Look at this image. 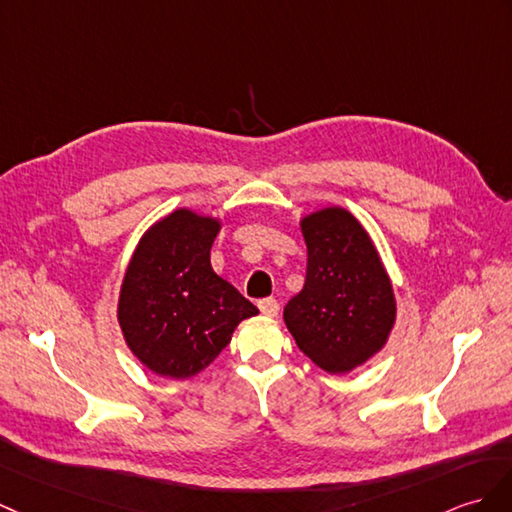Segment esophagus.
Instances as JSON below:
<instances>
[{"label":"esophagus","instance_id":"1","mask_svg":"<svg viewBox=\"0 0 512 512\" xmlns=\"http://www.w3.org/2000/svg\"><path fill=\"white\" fill-rule=\"evenodd\" d=\"M259 310H261V314L275 318L279 314V303L275 299H261L259 301Z\"/></svg>","mask_w":512,"mask_h":512}]
</instances>
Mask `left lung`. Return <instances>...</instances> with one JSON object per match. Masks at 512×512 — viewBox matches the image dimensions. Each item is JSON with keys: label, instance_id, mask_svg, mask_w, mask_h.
Returning <instances> with one entry per match:
<instances>
[{"label": "left lung", "instance_id": "1", "mask_svg": "<svg viewBox=\"0 0 512 512\" xmlns=\"http://www.w3.org/2000/svg\"><path fill=\"white\" fill-rule=\"evenodd\" d=\"M299 227L307 277L285 305V327L316 366L349 373L386 347L397 323L390 275L373 237L349 209H316Z\"/></svg>", "mask_w": 512, "mask_h": 512}]
</instances>
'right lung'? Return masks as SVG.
I'll return each instance as SVG.
<instances>
[{"mask_svg": "<svg viewBox=\"0 0 512 512\" xmlns=\"http://www.w3.org/2000/svg\"><path fill=\"white\" fill-rule=\"evenodd\" d=\"M222 220L181 207L141 235L130 257L117 323L130 353L154 375L187 379L218 358L259 310L211 268Z\"/></svg>", "mask_w": 512, "mask_h": 512, "instance_id": "1", "label": "right lung"}]
</instances>
